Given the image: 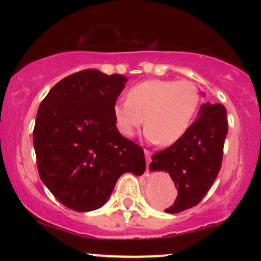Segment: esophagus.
I'll use <instances>...</instances> for the list:
<instances>
[{
	"label": "esophagus",
	"mask_w": 261,
	"mask_h": 261,
	"mask_svg": "<svg viewBox=\"0 0 261 261\" xmlns=\"http://www.w3.org/2000/svg\"><path fill=\"white\" fill-rule=\"evenodd\" d=\"M145 157H146V162H147V166L149 163H151V161H152V153L149 151H147V149H145Z\"/></svg>",
	"instance_id": "1"
}]
</instances>
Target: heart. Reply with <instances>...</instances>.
<instances>
[{"instance_id": "1", "label": "heart", "mask_w": 261, "mask_h": 261, "mask_svg": "<svg viewBox=\"0 0 261 261\" xmlns=\"http://www.w3.org/2000/svg\"><path fill=\"white\" fill-rule=\"evenodd\" d=\"M199 91L189 81L147 80L127 93V100L114 104L119 131L133 137L145 124V136L151 142L170 146L184 136L199 107Z\"/></svg>"}]
</instances>
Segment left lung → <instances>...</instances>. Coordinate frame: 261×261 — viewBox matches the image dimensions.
<instances>
[{
	"mask_svg": "<svg viewBox=\"0 0 261 261\" xmlns=\"http://www.w3.org/2000/svg\"><path fill=\"white\" fill-rule=\"evenodd\" d=\"M227 133L226 108L207 101L178 142L152 155L149 172L168 173L178 188L174 203L164 211L179 214L201 201L220 172Z\"/></svg>",
	"mask_w": 261,
	"mask_h": 261,
	"instance_id": "1",
	"label": "left lung"
}]
</instances>
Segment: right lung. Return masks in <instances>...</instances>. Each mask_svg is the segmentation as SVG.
<instances>
[{"label":"right lung","mask_w":261,"mask_h":261,"mask_svg":"<svg viewBox=\"0 0 261 261\" xmlns=\"http://www.w3.org/2000/svg\"><path fill=\"white\" fill-rule=\"evenodd\" d=\"M126 77L85 70L65 77L39 107L33 143L39 175L66 207H101L124 173L142 175V147L116 127L114 104Z\"/></svg>","instance_id":"add662e5"}]
</instances>
